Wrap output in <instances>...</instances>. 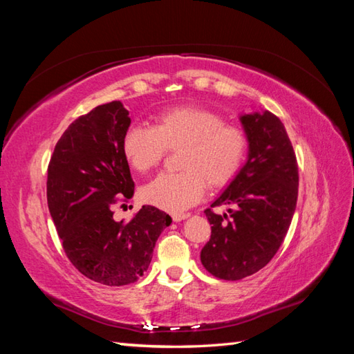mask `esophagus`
Listing matches in <instances>:
<instances>
[{
    "label": "esophagus",
    "instance_id": "1",
    "mask_svg": "<svg viewBox=\"0 0 354 354\" xmlns=\"http://www.w3.org/2000/svg\"><path fill=\"white\" fill-rule=\"evenodd\" d=\"M187 217H189V213H173L171 214V219L175 222H181V221L187 219Z\"/></svg>",
    "mask_w": 354,
    "mask_h": 354
}]
</instances>
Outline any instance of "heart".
Returning <instances> with one entry per match:
<instances>
[{"label": "heart", "mask_w": 354, "mask_h": 354, "mask_svg": "<svg viewBox=\"0 0 354 354\" xmlns=\"http://www.w3.org/2000/svg\"><path fill=\"white\" fill-rule=\"evenodd\" d=\"M123 153L137 171L161 162L167 149L183 147L178 173H161L142 187L141 196L165 212H183L204 196L209 187H222L236 176L246 155V135L237 126L199 108L161 112L155 126L132 124L123 137Z\"/></svg>", "instance_id": "b5f03b06"}]
</instances>
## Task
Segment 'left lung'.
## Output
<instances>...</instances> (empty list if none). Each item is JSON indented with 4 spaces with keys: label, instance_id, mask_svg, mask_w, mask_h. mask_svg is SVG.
I'll list each match as a JSON object with an SVG mask.
<instances>
[{
    "label": "left lung",
    "instance_id": "8db88e82",
    "mask_svg": "<svg viewBox=\"0 0 354 354\" xmlns=\"http://www.w3.org/2000/svg\"><path fill=\"white\" fill-rule=\"evenodd\" d=\"M248 156L214 205L228 214L205 209L212 237L201 261L222 280H242L259 272L277 254L288 234L298 198V165L281 120L269 111L239 117Z\"/></svg>",
    "mask_w": 354,
    "mask_h": 354
}]
</instances>
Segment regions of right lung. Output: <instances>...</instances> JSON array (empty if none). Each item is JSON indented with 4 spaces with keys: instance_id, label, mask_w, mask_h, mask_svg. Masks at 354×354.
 Listing matches in <instances>:
<instances>
[{
    "instance_id": "1",
    "label": "right lung",
    "mask_w": 354,
    "mask_h": 354,
    "mask_svg": "<svg viewBox=\"0 0 354 354\" xmlns=\"http://www.w3.org/2000/svg\"><path fill=\"white\" fill-rule=\"evenodd\" d=\"M129 111L111 102L68 126L48 165L47 201L66 257L80 274L106 286L140 280L171 217L152 205L115 222L112 207L133 196L123 137Z\"/></svg>"
}]
</instances>
